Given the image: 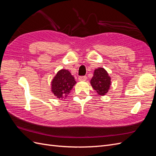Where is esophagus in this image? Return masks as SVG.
I'll use <instances>...</instances> for the list:
<instances>
[{"label": "esophagus", "mask_w": 156, "mask_h": 156, "mask_svg": "<svg viewBox=\"0 0 156 156\" xmlns=\"http://www.w3.org/2000/svg\"><path fill=\"white\" fill-rule=\"evenodd\" d=\"M87 79V76H80L79 77V80L81 81H86Z\"/></svg>", "instance_id": "34e87169"}]
</instances>
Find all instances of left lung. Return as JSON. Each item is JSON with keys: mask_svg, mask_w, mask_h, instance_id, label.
I'll list each match as a JSON object with an SVG mask.
<instances>
[{"mask_svg": "<svg viewBox=\"0 0 156 156\" xmlns=\"http://www.w3.org/2000/svg\"><path fill=\"white\" fill-rule=\"evenodd\" d=\"M91 85L99 95L104 96L108 92L111 85V77L107 71L102 68L94 70V76L90 81Z\"/></svg>", "mask_w": 156, "mask_h": 156, "instance_id": "left-lung-1", "label": "left lung"}]
</instances>
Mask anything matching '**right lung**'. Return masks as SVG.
Wrapping results in <instances>:
<instances>
[{"label":"right lung","mask_w":156,"mask_h":156,"mask_svg":"<svg viewBox=\"0 0 156 156\" xmlns=\"http://www.w3.org/2000/svg\"><path fill=\"white\" fill-rule=\"evenodd\" d=\"M76 81L68 70L62 69L56 73L51 83V89L57 98L66 97Z\"/></svg>","instance_id":"obj_1"}]
</instances>
